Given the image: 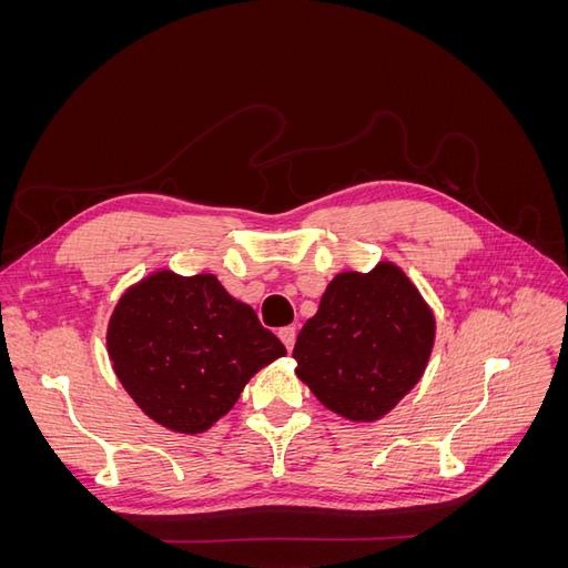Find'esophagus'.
I'll list each match as a JSON object with an SVG mask.
<instances>
[{
    "mask_svg": "<svg viewBox=\"0 0 568 568\" xmlns=\"http://www.w3.org/2000/svg\"><path fill=\"white\" fill-rule=\"evenodd\" d=\"M280 338H282V343L286 346V351L294 348V343H296V329H294V326H284V329H280Z\"/></svg>",
    "mask_w": 568,
    "mask_h": 568,
    "instance_id": "esophagus-1",
    "label": "esophagus"
}]
</instances>
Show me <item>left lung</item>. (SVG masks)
Returning a JSON list of instances; mask_svg holds the SVG:
<instances>
[{"label":"left lung","instance_id":"8db88e82","mask_svg":"<svg viewBox=\"0 0 568 568\" xmlns=\"http://www.w3.org/2000/svg\"><path fill=\"white\" fill-rule=\"evenodd\" d=\"M436 315L405 270L379 261L326 284L296 338V376L334 415L379 422L419 384Z\"/></svg>","mask_w":568,"mask_h":568}]
</instances>
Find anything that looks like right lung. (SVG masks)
Returning a JSON list of instances; mask_svg holds the SVG:
<instances>
[{
  "mask_svg": "<svg viewBox=\"0 0 568 568\" xmlns=\"http://www.w3.org/2000/svg\"><path fill=\"white\" fill-rule=\"evenodd\" d=\"M106 351L120 386L149 419L196 436L227 415L244 386L286 355L211 272L161 267L125 288L106 326Z\"/></svg>",
  "mask_w": 568,
  "mask_h": 568,
  "instance_id": "1",
  "label": "right lung"
}]
</instances>
